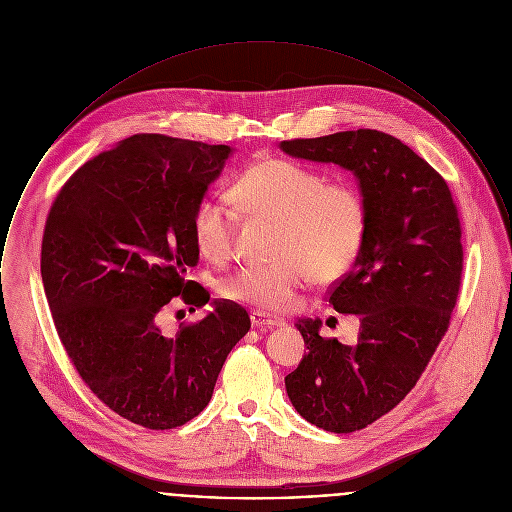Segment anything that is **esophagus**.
<instances>
[{
    "mask_svg": "<svg viewBox=\"0 0 512 512\" xmlns=\"http://www.w3.org/2000/svg\"><path fill=\"white\" fill-rule=\"evenodd\" d=\"M251 324L257 326V328H277V326H285V320L277 318V316H271V314H265L261 310H253L251 312Z\"/></svg>",
    "mask_w": 512,
    "mask_h": 512,
    "instance_id": "1",
    "label": "esophagus"
}]
</instances>
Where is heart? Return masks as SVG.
<instances>
[{"instance_id": "1", "label": "heart", "mask_w": 512, "mask_h": 512, "mask_svg": "<svg viewBox=\"0 0 512 512\" xmlns=\"http://www.w3.org/2000/svg\"><path fill=\"white\" fill-rule=\"evenodd\" d=\"M233 204L251 217L279 221L277 259L245 265L219 283L221 297L265 310H283L310 281L328 283L356 261L368 229L362 192L299 162L269 158L245 170L231 188ZM237 213L219 194H205L192 215V235L209 261L231 253Z\"/></svg>"}]
</instances>
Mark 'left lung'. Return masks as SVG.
<instances>
[{"label":"left lung","mask_w":512,"mask_h":512,"mask_svg":"<svg viewBox=\"0 0 512 512\" xmlns=\"http://www.w3.org/2000/svg\"><path fill=\"white\" fill-rule=\"evenodd\" d=\"M281 150L350 170L368 207L364 245L328 299L360 318L358 340L322 338L318 318L299 320L308 352L285 378L307 421L352 433L408 396L447 332L463 271L457 207L445 180L380 130L285 140Z\"/></svg>","instance_id":"1"}]
</instances>
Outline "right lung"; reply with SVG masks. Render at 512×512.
Instances as JSON below:
<instances>
[{
    "label": "right lung",
    "instance_id": "obj_1",
    "mask_svg": "<svg viewBox=\"0 0 512 512\" xmlns=\"http://www.w3.org/2000/svg\"><path fill=\"white\" fill-rule=\"evenodd\" d=\"M233 150L162 134H134L83 164L49 209L41 279L59 338L104 406L148 427L174 429L209 404L247 310H213L176 334L160 312L176 297L204 307L188 281L200 251L192 215Z\"/></svg>",
    "mask_w": 512,
    "mask_h": 512
}]
</instances>
